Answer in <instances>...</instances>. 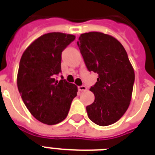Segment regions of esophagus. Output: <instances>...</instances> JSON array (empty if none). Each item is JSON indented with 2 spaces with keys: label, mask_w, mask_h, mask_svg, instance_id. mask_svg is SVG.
I'll return each mask as SVG.
<instances>
[{
  "label": "esophagus",
  "mask_w": 155,
  "mask_h": 155,
  "mask_svg": "<svg viewBox=\"0 0 155 155\" xmlns=\"http://www.w3.org/2000/svg\"><path fill=\"white\" fill-rule=\"evenodd\" d=\"M78 89H79V91H80V92H86V91H87V87H85V86H84V85H82V86H79V87H78Z\"/></svg>",
  "instance_id": "34e87169"
}]
</instances>
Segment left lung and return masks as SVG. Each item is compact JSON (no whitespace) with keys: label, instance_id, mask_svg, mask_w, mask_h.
<instances>
[{"label":"left lung","instance_id":"left-lung-1","mask_svg":"<svg viewBox=\"0 0 155 155\" xmlns=\"http://www.w3.org/2000/svg\"><path fill=\"white\" fill-rule=\"evenodd\" d=\"M77 45L89 71L98 74L90 91L94 102L86 107L88 117L101 126L112 125L129 108L134 83V70L121 43L101 32L80 35Z\"/></svg>","mask_w":155,"mask_h":155}]
</instances>
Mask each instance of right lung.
Masks as SVG:
<instances>
[{"instance_id":"1","label":"right lung","mask_w":155,"mask_h":155,"mask_svg":"<svg viewBox=\"0 0 155 155\" xmlns=\"http://www.w3.org/2000/svg\"><path fill=\"white\" fill-rule=\"evenodd\" d=\"M75 38V35L63 33L45 34L21 55L17 77L18 91L28 110L40 122L52 125L63 121L77 95L76 85L55 79L61 72L62 51Z\"/></svg>"}]
</instances>
